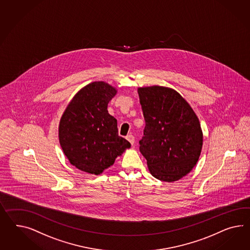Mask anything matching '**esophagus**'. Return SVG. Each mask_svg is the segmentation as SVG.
<instances>
[{"label":"esophagus","instance_id":"obj_1","mask_svg":"<svg viewBox=\"0 0 250 250\" xmlns=\"http://www.w3.org/2000/svg\"><path fill=\"white\" fill-rule=\"evenodd\" d=\"M126 139L128 140L130 144L133 146L134 145V143H135V137H134V135H128L126 136Z\"/></svg>","mask_w":250,"mask_h":250}]
</instances>
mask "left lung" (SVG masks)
Wrapping results in <instances>:
<instances>
[{
    "instance_id": "8db88e82",
    "label": "left lung",
    "mask_w": 250,
    "mask_h": 250,
    "mask_svg": "<svg viewBox=\"0 0 250 250\" xmlns=\"http://www.w3.org/2000/svg\"><path fill=\"white\" fill-rule=\"evenodd\" d=\"M146 121L140 152L152 176L174 182L187 176L200 156V123L188 103L174 89L164 86L137 90Z\"/></svg>"
}]
</instances>
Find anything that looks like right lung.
<instances>
[{"mask_svg":"<svg viewBox=\"0 0 250 250\" xmlns=\"http://www.w3.org/2000/svg\"><path fill=\"white\" fill-rule=\"evenodd\" d=\"M116 92L104 82L91 83L74 95L62 115V149L69 162L83 172L100 175L131 146L118 135L117 121L108 113Z\"/></svg>","mask_w":250,"mask_h":250,"instance_id":"obj_1","label":"right lung"}]
</instances>
